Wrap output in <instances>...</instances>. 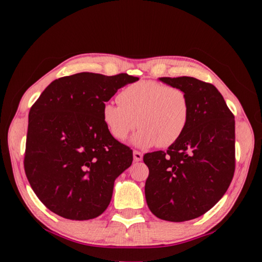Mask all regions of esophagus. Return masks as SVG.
I'll return each mask as SVG.
<instances>
[{"mask_svg": "<svg viewBox=\"0 0 262 262\" xmlns=\"http://www.w3.org/2000/svg\"><path fill=\"white\" fill-rule=\"evenodd\" d=\"M133 156H134L135 162H140V161H142V158H143V155H142V152L137 151V150H134V152H133Z\"/></svg>", "mask_w": 262, "mask_h": 262, "instance_id": "34e87169", "label": "esophagus"}]
</instances>
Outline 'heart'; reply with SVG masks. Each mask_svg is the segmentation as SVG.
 <instances>
[{
  "instance_id": "b5f03b06",
  "label": "heart",
  "mask_w": 262,
  "mask_h": 262,
  "mask_svg": "<svg viewBox=\"0 0 262 262\" xmlns=\"http://www.w3.org/2000/svg\"><path fill=\"white\" fill-rule=\"evenodd\" d=\"M118 100L104 104L101 110L105 126L118 141H125L139 126L136 144L168 147L180 139L188 126L190 103L180 88L141 79L122 89Z\"/></svg>"
}]
</instances>
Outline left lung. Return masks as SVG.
Instances as JSON below:
<instances>
[{"label": "left lung", "instance_id": "1", "mask_svg": "<svg viewBox=\"0 0 262 262\" xmlns=\"http://www.w3.org/2000/svg\"><path fill=\"white\" fill-rule=\"evenodd\" d=\"M190 103L188 126L166 151L148 152L145 200L158 219L189 221L211 209L229 188L236 167L234 115L210 83L194 77H162Z\"/></svg>", "mask_w": 262, "mask_h": 262}]
</instances>
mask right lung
Masks as SVG:
<instances>
[{"label":"right lung","instance_id":"obj_1","mask_svg":"<svg viewBox=\"0 0 262 262\" xmlns=\"http://www.w3.org/2000/svg\"><path fill=\"white\" fill-rule=\"evenodd\" d=\"M139 78L78 73L53 81L29 113L24 170L33 192L56 215L85 221L103 214L133 150L110 134L103 106Z\"/></svg>","mask_w":262,"mask_h":262}]
</instances>
